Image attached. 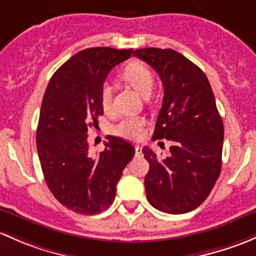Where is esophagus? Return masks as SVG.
Segmentation results:
<instances>
[{"label": "esophagus", "mask_w": 256, "mask_h": 256, "mask_svg": "<svg viewBox=\"0 0 256 256\" xmlns=\"http://www.w3.org/2000/svg\"><path fill=\"white\" fill-rule=\"evenodd\" d=\"M136 154H142V146H136Z\"/></svg>", "instance_id": "obj_1"}]
</instances>
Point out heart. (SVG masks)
I'll return each instance as SVG.
<instances>
[{"label": "heart", "instance_id": "1", "mask_svg": "<svg viewBox=\"0 0 256 256\" xmlns=\"http://www.w3.org/2000/svg\"><path fill=\"white\" fill-rule=\"evenodd\" d=\"M122 78L144 98L149 97L150 94H152V85H154V75H152V70L143 62H129L123 70ZM101 104L104 110H108L112 106V90H110V86L102 88ZM146 124V120L144 118L127 117L118 123L114 130L118 136L136 140V139H140L143 136Z\"/></svg>", "mask_w": 256, "mask_h": 256}]
</instances>
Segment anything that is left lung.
<instances>
[{
    "instance_id": "obj_1",
    "label": "left lung",
    "mask_w": 256,
    "mask_h": 256,
    "mask_svg": "<svg viewBox=\"0 0 256 256\" xmlns=\"http://www.w3.org/2000/svg\"><path fill=\"white\" fill-rule=\"evenodd\" d=\"M133 55L162 78L164 100L152 138L171 143L168 158L142 150L149 162L146 198L162 212H191L207 198L222 168L224 127L212 88L204 71L175 50L146 48Z\"/></svg>"
}]
</instances>
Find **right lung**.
Masks as SVG:
<instances>
[{
	"instance_id": "1",
	"label": "right lung",
	"mask_w": 256,
	"mask_h": 256,
	"mask_svg": "<svg viewBox=\"0 0 256 256\" xmlns=\"http://www.w3.org/2000/svg\"><path fill=\"white\" fill-rule=\"evenodd\" d=\"M133 49L108 46L81 50L59 68L44 94L36 149L50 192L80 214H97L114 201L116 186L136 149L108 136L104 150L90 152L88 130L104 114L101 91L107 75Z\"/></svg>"
}]
</instances>
